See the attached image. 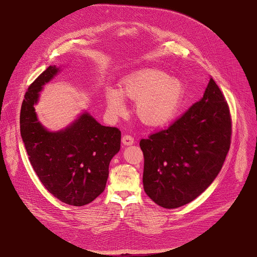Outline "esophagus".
Instances as JSON below:
<instances>
[{"label":"esophagus","mask_w":257,"mask_h":257,"mask_svg":"<svg viewBox=\"0 0 257 257\" xmlns=\"http://www.w3.org/2000/svg\"><path fill=\"white\" fill-rule=\"evenodd\" d=\"M122 143L124 145H126V146L132 145V144H134V138L132 136H130V135H124L122 137Z\"/></svg>","instance_id":"1"}]
</instances>
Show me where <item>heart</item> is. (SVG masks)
Masks as SVG:
<instances>
[{
	"label": "heart",
	"instance_id": "b5f03b06",
	"mask_svg": "<svg viewBox=\"0 0 257 257\" xmlns=\"http://www.w3.org/2000/svg\"><path fill=\"white\" fill-rule=\"evenodd\" d=\"M184 95V86L178 79L154 69L137 71L121 81L120 89L106 87L103 93L109 116L125 114V96L136 100L138 119L150 127H161L172 122L180 111Z\"/></svg>",
	"mask_w": 257,
	"mask_h": 257
}]
</instances>
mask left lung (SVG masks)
<instances>
[{"instance_id":"obj_1","label":"left lung","mask_w":257,"mask_h":257,"mask_svg":"<svg viewBox=\"0 0 257 257\" xmlns=\"http://www.w3.org/2000/svg\"><path fill=\"white\" fill-rule=\"evenodd\" d=\"M228 103L210 77L203 96L167 130L141 139L143 187L164 208L185 205L213 182L231 144Z\"/></svg>"}]
</instances>
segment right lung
<instances>
[{"label":"right lung","mask_w":257,"mask_h":257,"mask_svg":"<svg viewBox=\"0 0 257 257\" xmlns=\"http://www.w3.org/2000/svg\"><path fill=\"white\" fill-rule=\"evenodd\" d=\"M61 67L50 66L25 93L20 112V133L29 162L44 186L64 203L82 206L93 201L105 188L108 166L120 151L121 131L99 124L83 111L58 131L47 129L34 105L44 85Z\"/></svg>","instance_id":"obj_1"}]
</instances>
